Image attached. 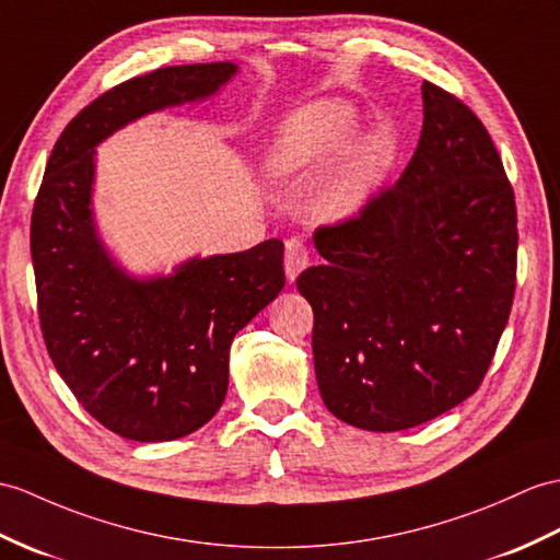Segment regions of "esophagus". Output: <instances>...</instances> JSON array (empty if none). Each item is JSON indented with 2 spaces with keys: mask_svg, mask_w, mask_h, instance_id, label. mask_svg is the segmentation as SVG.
<instances>
[{
  "mask_svg": "<svg viewBox=\"0 0 560 560\" xmlns=\"http://www.w3.org/2000/svg\"><path fill=\"white\" fill-rule=\"evenodd\" d=\"M310 265V255L303 241L291 238L285 241V255H283V269H285V281L293 283L298 275Z\"/></svg>",
  "mask_w": 560,
  "mask_h": 560,
  "instance_id": "obj_1",
  "label": "esophagus"
}]
</instances>
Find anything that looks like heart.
<instances>
[{
    "label": "heart",
    "instance_id": "heart-1",
    "mask_svg": "<svg viewBox=\"0 0 560 560\" xmlns=\"http://www.w3.org/2000/svg\"><path fill=\"white\" fill-rule=\"evenodd\" d=\"M358 128L360 114L346 100L331 97L303 104L285 116L275 138L269 140L262 162L267 178L275 184H293L310 176L338 154ZM384 168L386 148L380 138L365 136L353 140L312 190V217L322 224L353 221L368 210L382 184Z\"/></svg>",
    "mask_w": 560,
    "mask_h": 560
}]
</instances>
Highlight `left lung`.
Returning <instances> with one entry per match:
<instances>
[{
	"label": "left lung",
	"instance_id": "obj_1",
	"mask_svg": "<svg viewBox=\"0 0 560 560\" xmlns=\"http://www.w3.org/2000/svg\"><path fill=\"white\" fill-rule=\"evenodd\" d=\"M422 112L398 184L317 229L324 262L295 281L315 312L324 406L368 432L418 427L472 396L515 293V198L487 128L427 81Z\"/></svg>",
	"mask_w": 560,
	"mask_h": 560
}]
</instances>
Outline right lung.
Instances as JSON below:
<instances>
[{"label":"right lung","instance_id":"right-lung-1","mask_svg":"<svg viewBox=\"0 0 560 560\" xmlns=\"http://www.w3.org/2000/svg\"><path fill=\"white\" fill-rule=\"evenodd\" d=\"M238 63H186L112 88L71 119L33 207L37 315L61 380L93 418L142 444L210 422L229 388L231 341L283 289V243L195 255L172 275L136 277L104 245L97 145L142 116L214 97Z\"/></svg>","mask_w":560,"mask_h":560}]
</instances>
